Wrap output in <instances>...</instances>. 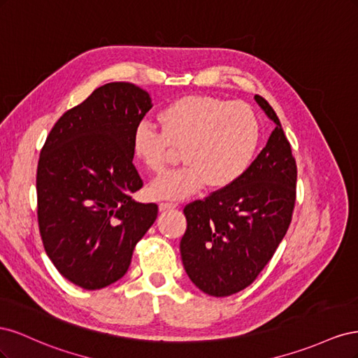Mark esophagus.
Segmentation results:
<instances>
[{
    "label": "esophagus",
    "instance_id": "obj_1",
    "mask_svg": "<svg viewBox=\"0 0 358 358\" xmlns=\"http://www.w3.org/2000/svg\"><path fill=\"white\" fill-rule=\"evenodd\" d=\"M173 208H176L175 203H159V212H166Z\"/></svg>",
    "mask_w": 358,
    "mask_h": 358
}]
</instances>
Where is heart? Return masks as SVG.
Segmentation results:
<instances>
[{"label":"heart","mask_w":358,"mask_h":358,"mask_svg":"<svg viewBox=\"0 0 358 358\" xmlns=\"http://www.w3.org/2000/svg\"><path fill=\"white\" fill-rule=\"evenodd\" d=\"M161 131L148 122L133 134V152L152 171L164 169L170 149L183 148V166L149 183L155 200H182L203 187L225 188L243 176L259 143V124L245 103L188 95L159 113Z\"/></svg>","instance_id":"obj_1"}]
</instances>
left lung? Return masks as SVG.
I'll use <instances>...</instances> for the list:
<instances>
[{
    "mask_svg": "<svg viewBox=\"0 0 358 358\" xmlns=\"http://www.w3.org/2000/svg\"><path fill=\"white\" fill-rule=\"evenodd\" d=\"M276 124L241 179L185 206L180 257L194 285L213 297L251 285L282 242L296 204L297 166L275 110L254 96Z\"/></svg>",
    "mask_w": 358,
    "mask_h": 358,
    "instance_id": "1",
    "label": "left lung"
}]
</instances>
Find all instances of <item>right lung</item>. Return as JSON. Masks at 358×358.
<instances>
[{
  "label": "right lung",
  "instance_id": "obj_1",
  "mask_svg": "<svg viewBox=\"0 0 358 358\" xmlns=\"http://www.w3.org/2000/svg\"><path fill=\"white\" fill-rule=\"evenodd\" d=\"M152 107L128 82L96 88L64 113L41 148L37 218L43 246L70 282L100 289L121 279L157 220L155 203H137L143 187L133 164V134Z\"/></svg>",
  "mask_w": 358,
  "mask_h": 358
}]
</instances>
